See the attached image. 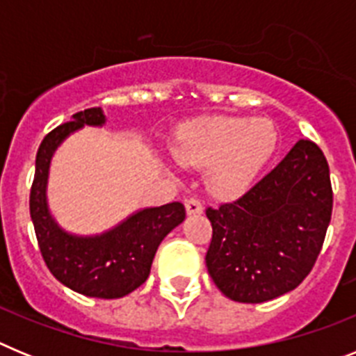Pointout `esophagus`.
<instances>
[{"label":"esophagus","mask_w":356,"mask_h":356,"mask_svg":"<svg viewBox=\"0 0 356 356\" xmlns=\"http://www.w3.org/2000/svg\"><path fill=\"white\" fill-rule=\"evenodd\" d=\"M185 210H187L188 216H196V213L203 212V205L196 197H188V200H185Z\"/></svg>","instance_id":"1"}]
</instances>
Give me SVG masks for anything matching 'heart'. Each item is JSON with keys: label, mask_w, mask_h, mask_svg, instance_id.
Listing matches in <instances>:
<instances>
[{"label": "heart", "mask_w": 356, "mask_h": 356, "mask_svg": "<svg viewBox=\"0 0 356 356\" xmlns=\"http://www.w3.org/2000/svg\"><path fill=\"white\" fill-rule=\"evenodd\" d=\"M278 146V131L266 118H205L176 130L172 155L181 165L207 168L210 191L237 194L254 180Z\"/></svg>", "instance_id": "b5f03b06"}]
</instances>
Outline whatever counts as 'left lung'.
Masks as SVG:
<instances>
[{"mask_svg":"<svg viewBox=\"0 0 356 356\" xmlns=\"http://www.w3.org/2000/svg\"><path fill=\"white\" fill-rule=\"evenodd\" d=\"M332 207L323 151L312 140H298L241 200L207 209L213 234L205 260L213 284L238 303L294 291L316 264Z\"/></svg>","mask_w":356,"mask_h":356,"instance_id":"left-lung-1","label":"left lung"}]
</instances>
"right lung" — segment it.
I'll return each mask as SVG.
<instances>
[{
	"label": "right lung",
	"instance_id": "obj_1",
	"mask_svg": "<svg viewBox=\"0 0 356 356\" xmlns=\"http://www.w3.org/2000/svg\"><path fill=\"white\" fill-rule=\"evenodd\" d=\"M105 122L102 108H87L44 137L35 159L30 216L44 262L62 285L89 298L118 300L146 282L160 242L184 222L185 207L175 201L135 210L96 235L71 234L58 225L48 203L53 155L69 135L83 127L102 128Z\"/></svg>",
	"mask_w": 356,
	"mask_h": 356
}]
</instances>
